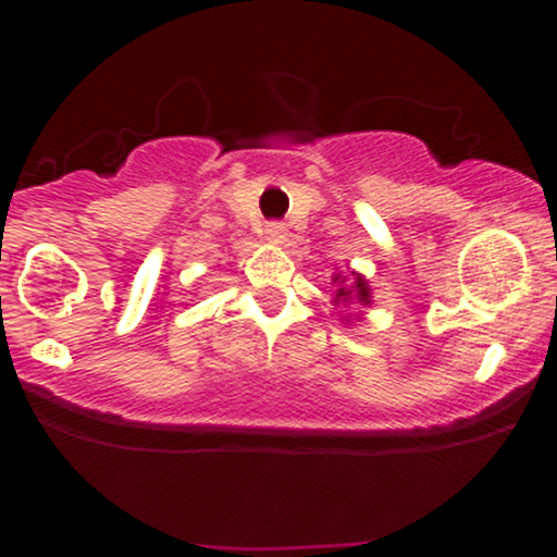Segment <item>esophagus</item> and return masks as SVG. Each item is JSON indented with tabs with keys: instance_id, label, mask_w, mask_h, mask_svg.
<instances>
[{
	"instance_id": "esophagus-1",
	"label": "esophagus",
	"mask_w": 557,
	"mask_h": 557,
	"mask_svg": "<svg viewBox=\"0 0 557 557\" xmlns=\"http://www.w3.org/2000/svg\"><path fill=\"white\" fill-rule=\"evenodd\" d=\"M264 235H267V240L283 243L285 235H287V227L283 225V222H267V225H264Z\"/></svg>"
}]
</instances>
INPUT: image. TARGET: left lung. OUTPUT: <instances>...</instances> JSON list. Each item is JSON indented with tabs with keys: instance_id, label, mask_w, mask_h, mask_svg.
I'll use <instances>...</instances> for the list:
<instances>
[{
	"instance_id": "8db88e82",
	"label": "left lung",
	"mask_w": 557,
	"mask_h": 557,
	"mask_svg": "<svg viewBox=\"0 0 557 557\" xmlns=\"http://www.w3.org/2000/svg\"><path fill=\"white\" fill-rule=\"evenodd\" d=\"M335 280H341V274H337ZM348 296H350L348 287H337L335 300H345ZM356 298H359L361 304H369V290H367V283H363V277H359V274H356Z\"/></svg>"
}]
</instances>
